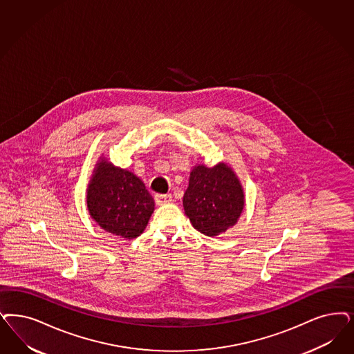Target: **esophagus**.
Wrapping results in <instances>:
<instances>
[{
  "label": "esophagus",
  "instance_id": "esophagus-1",
  "mask_svg": "<svg viewBox=\"0 0 354 354\" xmlns=\"http://www.w3.org/2000/svg\"><path fill=\"white\" fill-rule=\"evenodd\" d=\"M154 200H156L157 205H165V204L170 203L172 197H171V195H156L154 196Z\"/></svg>",
  "mask_w": 354,
  "mask_h": 354
}]
</instances>
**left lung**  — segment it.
I'll use <instances>...</instances> for the list:
<instances>
[{
    "label": "left lung",
    "mask_w": 354,
    "mask_h": 354,
    "mask_svg": "<svg viewBox=\"0 0 354 354\" xmlns=\"http://www.w3.org/2000/svg\"><path fill=\"white\" fill-rule=\"evenodd\" d=\"M244 191L236 174L225 162L213 167L196 165L183 196L185 216L197 232L217 236L235 226L243 213Z\"/></svg>",
    "instance_id": "left-lung-1"
}]
</instances>
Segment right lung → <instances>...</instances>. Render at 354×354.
<instances>
[{"label": "right lung", "mask_w": 354, "mask_h": 354, "mask_svg": "<svg viewBox=\"0 0 354 354\" xmlns=\"http://www.w3.org/2000/svg\"><path fill=\"white\" fill-rule=\"evenodd\" d=\"M86 205L103 230L133 239L147 229L154 198L132 171L115 166L102 154L87 185Z\"/></svg>", "instance_id": "1"}]
</instances>
